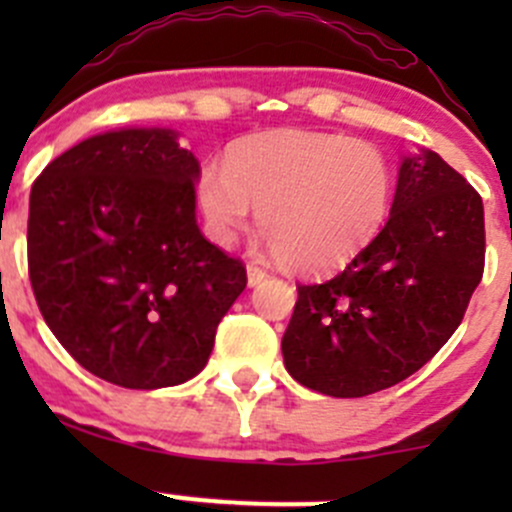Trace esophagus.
Instances as JSON below:
<instances>
[{
  "label": "esophagus",
  "mask_w": 512,
  "mask_h": 512,
  "mask_svg": "<svg viewBox=\"0 0 512 512\" xmlns=\"http://www.w3.org/2000/svg\"><path fill=\"white\" fill-rule=\"evenodd\" d=\"M265 277H267L265 270H260V267H257V265H247V285H250V287L260 285V282L265 280Z\"/></svg>",
  "instance_id": "esophagus-1"
}]
</instances>
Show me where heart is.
I'll list each match as a JSON object with an SVG mask.
<instances>
[{"mask_svg": "<svg viewBox=\"0 0 512 512\" xmlns=\"http://www.w3.org/2000/svg\"><path fill=\"white\" fill-rule=\"evenodd\" d=\"M394 195L384 153L337 133H257L205 165L198 205L210 237L230 247L257 208L267 250L294 272L342 267L381 230Z\"/></svg>", "mask_w": 512, "mask_h": 512, "instance_id": "b5f03b06", "label": "heart"}]
</instances>
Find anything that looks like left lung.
I'll list each match as a JSON object with an SVG mask.
<instances>
[{
  "instance_id": "left-lung-1",
  "label": "left lung",
  "mask_w": 512,
  "mask_h": 512,
  "mask_svg": "<svg viewBox=\"0 0 512 512\" xmlns=\"http://www.w3.org/2000/svg\"><path fill=\"white\" fill-rule=\"evenodd\" d=\"M483 262L480 195L438 153L404 156L379 235L332 280L297 285L285 369L337 399L409 379L458 329Z\"/></svg>"
}]
</instances>
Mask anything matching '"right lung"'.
<instances>
[{
    "label": "right lung",
    "instance_id": "add662e5",
    "mask_svg": "<svg viewBox=\"0 0 512 512\" xmlns=\"http://www.w3.org/2000/svg\"><path fill=\"white\" fill-rule=\"evenodd\" d=\"M198 178L173 128L98 133L36 178V304L61 347L108 384L151 391L198 376L247 285L242 262L200 232Z\"/></svg>",
    "mask_w": 512,
    "mask_h": 512
}]
</instances>
